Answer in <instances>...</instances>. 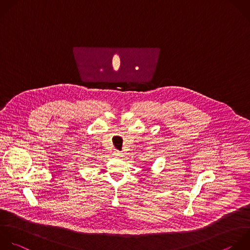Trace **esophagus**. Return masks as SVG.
I'll return each instance as SVG.
<instances>
[{
	"mask_svg": "<svg viewBox=\"0 0 250 250\" xmlns=\"http://www.w3.org/2000/svg\"><path fill=\"white\" fill-rule=\"evenodd\" d=\"M113 155H114L115 157H121V156H123V153H122L121 151H119L118 149H114Z\"/></svg>",
	"mask_w": 250,
	"mask_h": 250,
	"instance_id": "esophagus-1",
	"label": "esophagus"
}]
</instances>
